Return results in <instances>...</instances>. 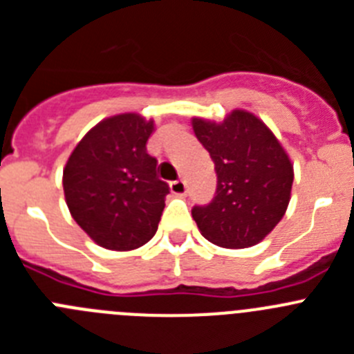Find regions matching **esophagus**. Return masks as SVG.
I'll return each instance as SVG.
<instances>
[{
    "mask_svg": "<svg viewBox=\"0 0 354 354\" xmlns=\"http://www.w3.org/2000/svg\"><path fill=\"white\" fill-rule=\"evenodd\" d=\"M170 189H171V193H174V195H186V192H187V184H186V180L184 179H179V180H174V183H170Z\"/></svg>",
    "mask_w": 354,
    "mask_h": 354,
    "instance_id": "1",
    "label": "esophagus"
}]
</instances>
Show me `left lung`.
<instances>
[{
  "label": "left lung",
  "mask_w": 354,
  "mask_h": 354,
  "mask_svg": "<svg viewBox=\"0 0 354 354\" xmlns=\"http://www.w3.org/2000/svg\"><path fill=\"white\" fill-rule=\"evenodd\" d=\"M193 131L216 170V193L192 209L207 241L225 248L257 245L277 227L290 200L294 171L271 129L245 109L221 124L193 118Z\"/></svg>",
  "instance_id": "8db88e82"
}]
</instances>
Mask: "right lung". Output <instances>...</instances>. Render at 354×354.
Returning <instances> with one entry per match:
<instances>
[{
  "label": "right lung",
  "instance_id": "obj_1",
  "mask_svg": "<svg viewBox=\"0 0 354 354\" xmlns=\"http://www.w3.org/2000/svg\"><path fill=\"white\" fill-rule=\"evenodd\" d=\"M154 122L122 113L84 134L64 170V192L76 223L97 245L127 252L154 237L170 186L147 152Z\"/></svg>",
  "mask_w": 354,
  "mask_h": 354
}]
</instances>
